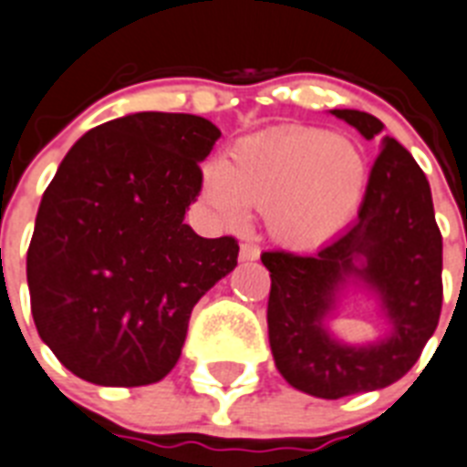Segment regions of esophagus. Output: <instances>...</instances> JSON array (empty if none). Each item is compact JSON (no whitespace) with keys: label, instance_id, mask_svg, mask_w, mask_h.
<instances>
[{"label":"esophagus","instance_id":"obj_1","mask_svg":"<svg viewBox=\"0 0 467 467\" xmlns=\"http://www.w3.org/2000/svg\"><path fill=\"white\" fill-rule=\"evenodd\" d=\"M258 256H261V252H258V246H254V244H242L240 246V261H242V264L256 261Z\"/></svg>","mask_w":467,"mask_h":467}]
</instances>
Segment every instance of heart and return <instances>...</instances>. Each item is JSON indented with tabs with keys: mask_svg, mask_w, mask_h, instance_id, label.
I'll return each mask as SVG.
<instances>
[{
	"mask_svg": "<svg viewBox=\"0 0 467 467\" xmlns=\"http://www.w3.org/2000/svg\"><path fill=\"white\" fill-rule=\"evenodd\" d=\"M366 187L358 144L308 125L242 137L202 178L203 199L225 225L242 227L249 209L265 211L270 237L294 249L320 246L342 233Z\"/></svg>",
	"mask_w": 467,
	"mask_h": 467,
	"instance_id": "heart-1",
	"label": "heart"
}]
</instances>
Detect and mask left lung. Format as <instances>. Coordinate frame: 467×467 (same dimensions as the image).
Segmentation results:
<instances>
[{"label": "left lung", "mask_w": 467, "mask_h": 467, "mask_svg": "<svg viewBox=\"0 0 467 467\" xmlns=\"http://www.w3.org/2000/svg\"><path fill=\"white\" fill-rule=\"evenodd\" d=\"M366 140L385 123L332 109ZM270 270L268 339L275 368L294 389L342 399L385 389L409 373L441 311V233L432 192L409 149L385 135L358 218L313 254L265 252ZM348 293L373 298L383 332L348 345L329 323Z\"/></svg>", "instance_id": "1"}]
</instances>
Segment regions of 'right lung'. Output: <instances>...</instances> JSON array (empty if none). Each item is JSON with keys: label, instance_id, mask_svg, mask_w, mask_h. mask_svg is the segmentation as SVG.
Wrapping results in <instances>:
<instances>
[{"label": "right lung", "instance_id": "1", "mask_svg": "<svg viewBox=\"0 0 467 467\" xmlns=\"http://www.w3.org/2000/svg\"><path fill=\"white\" fill-rule=\"evenodd\" d=\"M221 130L192 113L137 111L78 140L42 194L27 249L35 327L70 373L101 387L166 378L192 308L233 273V237L185 223Z\"/></svg>", "mask_w": 467, "mask_h": 467}]
</instances>
